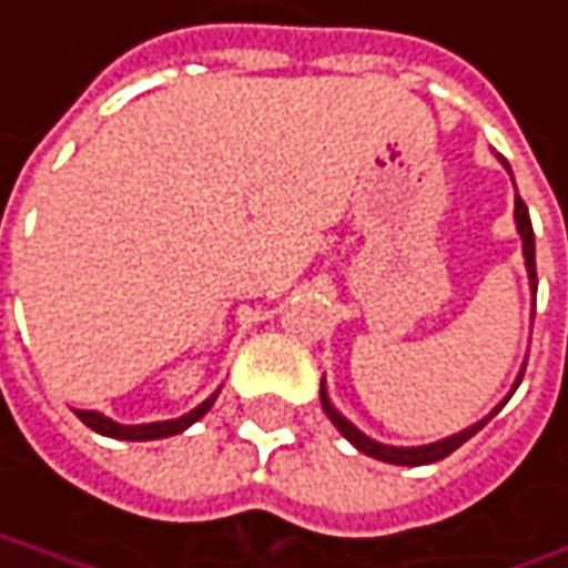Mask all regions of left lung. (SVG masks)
I'll return each instance as SVG.
<instances>
[{"instance_id":"1","label":"left lung","mask_w":568,"mask_h":568,"mask_svg":"<svg viewBox=\"0 0 568 568\" xmlns=\"http://www.w3.org/2000/svg\"><path fill=\"white\" fill-rule=\"evenodd\" d=\"M508 166V163H505ZM515 221H517V231H520V241H524V260H527V273H530V285H534V292H537V260H534V224H530V215H527V205H524V199L517 195L515 199ZM524 379V373L517 376L515 388ZM321 405H324V412L327 417L334 420V427L351 440L353 447L359 453H366V456H376V459H383V463H395V466H424V463H437V459H444V456H450L453 450H459L473 434H479L485 424L491 420V415H498L501 408H505V402L491 412V415L479 420V424H473L469 430H459V434H453L447 440H440V444H427V447H385V444H376V440H369L366 434H359L356 427H353L347 417H341L334 408H331V402H327V395H324V385H321Z\"/></svg>"}]
</instances>
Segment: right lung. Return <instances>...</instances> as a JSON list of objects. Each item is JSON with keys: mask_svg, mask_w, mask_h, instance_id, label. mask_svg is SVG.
I'll use <instances>...</instances> for the list:
<instances>
[{"mask_svg": "<svg viewBox=\"0 0 568 568\" xmlns=\"http://www.w3.org/2000/svg\"><path fill=\"white\" fill-rule=\"evenodd\" d=\"M215 405V395L209 402H202L199 408H192L189 415L176 417V420H156V424H134V427H124V424H115L109 417H102L99 412H77V417L83 420L85 427H92L95 434H105V437H118V440H160V437H173L185 430L189 424H195L199 417L205 415L209 408Z\"/></svg>", "mask_w": 568, "mask_h": 568, "instance_id": "right-lung-1", "label": "right lung"}]
</instances>
